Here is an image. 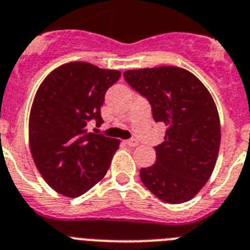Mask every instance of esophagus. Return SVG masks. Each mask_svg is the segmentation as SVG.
<instances>
[{"mask_svg":"<svg viewBox=\"0 0 250 250\" xmlns=\"http://www.w3.org/2000/svg\"><path fill=\"white\" fill-rule=\"evenodd\" d=\"M125 145H127V146H131V147H136V146H138V141L135 140V138H129V140L125 141Z\"/></svg>","mask_w":250,"mask_h":250,"instance_id":"esophagus-1","label":"esophagus"}]
</instances>
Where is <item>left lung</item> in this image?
<instances>
[{
	"mask_svg": "<svg viewBox=\"0 0 250 250\" xmlns=\"http://www.w3.org/2000/svg\"><path fill=\"white\" fill-rule=\"evenodd\" d=\"M123 76L148 100L155 122L167 125L164 142L155 146V164L140 170L142 183L164 202L192 200L211 177L219 155L221 129L212 96L179 67L129 70Z\"/></svg>",
	"mask_w": 250,
	"mask_h": 250,
	"instance_id": "1",
	"label": "left lung"
}]
</instances>
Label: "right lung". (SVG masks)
<instances>
[{
  "label": "right lung",
  "mask_w": 250,
  "mask_h": 250,
  "mask_svg": "<svg viewBox=\"0 0 250 250\" xmlns=\"http://www.w3.org/2000/svg\"><path fill=\"white\" fill-rule=\"evenodd\" d=\"M121 77L87 62H71L48 75L35 94L29 118L33 160L50 188L79 197L104 178L119 140L87 131L103 123L106 90Z\"/></svg>",
  "instance_id": "add662e5"
}]
</instances>
